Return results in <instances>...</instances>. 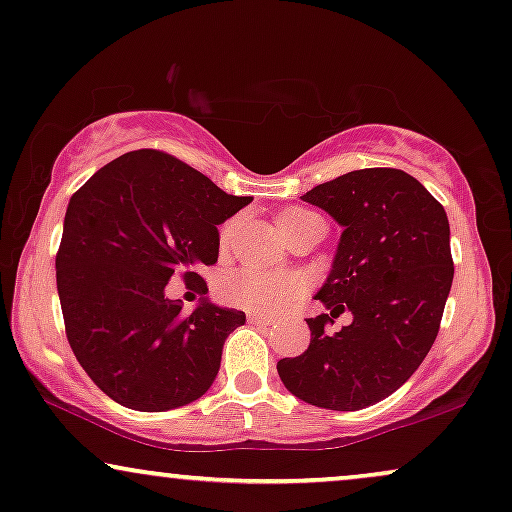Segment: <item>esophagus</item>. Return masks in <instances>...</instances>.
<instances>
[{"label":"esophagus","mask_w":512,"mask_h":512,"mask_svg":"<svg viewBox=\"0 0 512 512\" xmlns=\"http://www.w3.org/2000/svg\"><path fill=\"white\" fill-rule=\"evenodd\" d=\"M249 322L258 324V327H272V324H275V320H272V317H263V315H254V313L249 315Z\"/></svg>","instance_id":"34e87169"}]
</instances>
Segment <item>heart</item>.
Instances as JSON below:
<instances>
[{"label":"heart","instance_id":"1","mask_svg":"<svg viewBox=\"0 0 512 512\" xmlns=\"http://www.w3.org/2000/svg\"><path fill=\"white\" fill-rule=\"evenodd\" d=\"M317 214L308 209H284L280 216H277V225H280L282 235H287L298 225L308 221ZM237 221L232 218L223 225L221 230V242L225 244L235 232ZM303 282L298 280L296 275H289V272H265L256 268H240L232 270L230 275L223 277L221 287H218V294L225 303L235 305V308L251 310V313L258 315H277L282 310H287L291 303L301 296Z\"/></svg>","mask_w":512,"mask_h":512}]
</instances>
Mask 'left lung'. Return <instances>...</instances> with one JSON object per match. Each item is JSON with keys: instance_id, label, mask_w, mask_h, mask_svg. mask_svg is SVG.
Wrapping results in <instances>:
<instances>
[{"instance_id": "1", "label": "left lung", "mask_w": 512, "mask_h": 512, "mask_svg": "<svg viewBox=\"0 0 512 512\" xmlns=\"http://www.w3.org/2000/svg\"><path fill=\"white\" fill-rule=\"evenodd\" d=\"M303 202L341 225L331 272L315 298L303 355L277 362L284 388L322 409L355 411L393 395L433 348L454 261L447 211L400 169L350 171L305 192ZM354 315L336 335L331 316Z\"/></svg>"}]
</instances>
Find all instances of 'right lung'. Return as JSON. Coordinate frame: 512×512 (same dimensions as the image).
I'll return each instance as SVG.
<instances>
[{"instance_id": "right-lung-1", "label": "right lung", "mask_w": 512, "mask_h": 512, "mask_svg": "<svg viewBox=\"0 0 512 512\" xmlns=\"http://www.w3.org/2000/svg\"><path fill=\"white\" fill-rule=\"evenodd\" d=\"M249 202L159 150L112 159L70 197L56 256L65 334L122 407L167 411L211 388L225 338L247 317L207 298L183 315L167 284L181 275L204 294L197 268L218 261V225Z\"/></svg>"}]
</instances>
